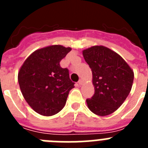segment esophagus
I'll list each match as a JSON object with an SVG mask.
<instances>
[{
    "label": "esophagus",
    "mask_w": 148,
    "mask_h": 148,
    "mask_svg": "<svg viewBox=\"0 0 148 148\" xmlns=\"http://www.w3.org/2000/svg\"><path fill=\"white\" fill-rule=\"evenodd\" d=\"M78 84H79V85H82V84H83V83H84V81L82 80V79H80V80L78 81Z\"/></svg>",
    "instance_id": "34e87169"
}]
</instances>
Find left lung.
Returning <instances> with one entry per match:
<instances>
[{
  "label": "left lung",
  "mask_w": 148,
  "mask_h": 148,
  "mask_svg": "<svg viewBox=\"0 0 148 148\" xmlns=\"http://www.w3.org/2000/svg\"><path fill=\"white\" fill-rule=\"evenodd\" d=\"M83 56L92 70L95 88L93 96L87 99V107L98 116L113 113L130 93L133 70L118 53L104 46L84 49Z\"/></svg>",
  "instance_id": "8db88e82"
}]
</instances>
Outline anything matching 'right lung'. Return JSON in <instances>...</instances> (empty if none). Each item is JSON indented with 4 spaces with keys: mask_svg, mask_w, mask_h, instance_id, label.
Returning <instances> with one entry per match:
<instances>
[{
    "mask_svg": "<svg viewBox=\"0 0 148 148\" xmlns=\"http://www.w3.org/2000/svg\"><path fill=\"white\" fill-rule=\"evenodd\" d=\"M70 47L52 45L37 49L23 62L18 72L21 91L29 105L40 115L50 116L64 108L74 87L69 70L60 66Z\"/></svg>",
    "mask_w": 148,
    "mask_h": 148,
    "instance_id": "right-lung-1",
    "label": "right lung"
}]
</instances>
